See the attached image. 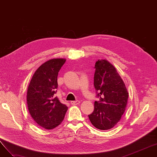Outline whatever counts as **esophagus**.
<instances>
[{
  "instance_id": "1",
  "label": "esophagus",
  "mask_w": 157,
  "mask_h": 157,
  "mask_svg": "<svg viewBox=\"0 0 157 157\" xmlns=\"http://www.w3.org/2000/svg\"><path fill=\"white\" fill-rule=\"evenodd\" d=\"M80 103V102L79 101H71V104L72 105H78Z\"/></svg>"
}]
</instances>
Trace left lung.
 <instances>
[{"label": "left lung", "instance_id": "left-lung-1", "mask_svg": "<svg viewBox=\"0 0 157 157\" xmlns=\"http://www.w3.org/2000/svg\"><path fill=\"white\" fill-rule=\"evenodd\" d=\"M94 87L99 101H95L94 111L88 115L97 128H112L125 111L128 93L124 82L114 66L106 60H98L95 65Z\"/></svg>", "mask_w": 157, "mask_h": 157}]
</instances>
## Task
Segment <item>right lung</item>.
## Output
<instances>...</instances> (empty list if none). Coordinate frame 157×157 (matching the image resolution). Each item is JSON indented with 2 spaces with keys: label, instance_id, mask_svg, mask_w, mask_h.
Instances as JSON below:
<instances>
[{
  "label": "right lung",
  "instance_id": "add662e5",
  "mask_svg": "<svg viewBox=\"0 0 157 157\" xmlns=\"http://www.w3.org/2000/svg\"><path fill=\"white\" fill-rule=\"evenodd\" d=\"M65 61L54 59L43 63L34 74L28 87L29 113L39 126L48 130L59 126L68 109L55 96L58 74Z\"/></svg>",
  "mask_w": 157,
  "mask_h": 157
}]
</instances>
